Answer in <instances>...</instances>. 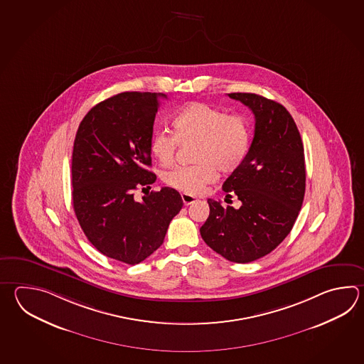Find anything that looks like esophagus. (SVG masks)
<instances>
[{
	"label": "esophagus",
	"mask_w": 364,
	"mask_h": 364,
	"mask_svg": "<svg viewBox=\"0 0 364 364\" xmlns=\"http://www.w3.org/2000/svg\"><path fill=\"white\" fill-rule=\"evenodd\" d=\"M181 200L184 202V205L188 206V205H192L194 202H197V198L194 197V196H191V194L183 193L181 194Z\"/></svg>",
	"instance_id": "obj_1"
}]
</instances>
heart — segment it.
I'll return each mask as SVG.
<instances>
[{"label":"heart","mask_w":364,"mask_h":364,"mask_svg":"<svg viewBox=\"0 0 364 364\" xmlns=\"http://www.w3.org/2000/svg\"><path fill=\"white\" fill-rule=\"evenodd\" d=\"M173 134L156 132L150 139V153L162 166L175 161L178 142H194L192 166L176 167L164 173V184L178 192L197 196L219 176L238 170L245 161L249 144V123L240 114H227L203 102H192L172 119Z\"/></svg>","instance_id":"heart-1"}]
</instances>
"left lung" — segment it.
I'll return each instance as SVG.
<instances>
[{
    "mask_svg": "<svg viewBox=\"0 0 364 364\" xmlns=\"http://www.w3.org/2000/svg\"><path fill=\"white\" fill-rule=\"evenodd\" d=\"M247 106L255 129L245 161L223 184L240 208L208 200L210 215L200 236L214 252L235 263L259 259L280 245L293 228L306 188L304 144L282 105L254 93H230Z\"/></svg>",
    "mask_w": 364,
    "mask_h": 364,
    "instance_id": "obj_1",
    "label": "left lung"
}]
</instances>
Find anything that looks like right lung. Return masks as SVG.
<instances>
[{
	"mask_svg": "<svg viewBox=\"0 0 364 364\" xmlns=\"http://www.w3.org/2000/svg\"><path fill=\"white\" fill-rule=\"evenodd\" d=\"M166 95L123 92L92 107L77 128L73 150V203L82 232L97 250L137 264L164 244L183 208L178 191L164 186L141 202L134 191L156 180L150 139Z\"/></svg>",
	"mask_w": 364,
	"mask_h": 364,
	"instance_id": "right-lung-1",
	"label": "right lung"
}]
</instances>
